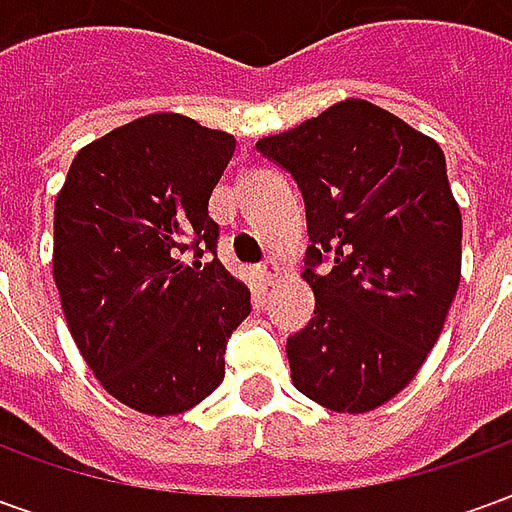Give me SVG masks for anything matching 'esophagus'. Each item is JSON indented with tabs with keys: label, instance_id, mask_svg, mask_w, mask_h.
<instances>
[{
	"label": "esophagus",
	"instance_id": "obj_1",
	"mask_svg": "<svg viewBox=\"0 0 512 512\" xmlns=\"http://www.w3.org/2000/svg\"><path fill=\"white\" fill-rule=\"evenodd\" d=\"M257 271H260V277L266 279V282H274V279L282 274V266L277 263V257H268V260H263V263H260V268H257Z\"/></svg>",
	"mask_w": 512,
	"mask_h": 512
}]
</instances>
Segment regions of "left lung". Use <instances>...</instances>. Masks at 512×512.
Instances as JSON below:
<instances>
[{
	"mask_svg": "<svg viewBox=\"0 0 512 512\" xmlns=\"http://www.w3.org/2000/svg\"><path fill=\"white\" fill-rule=\"evenodd\" d=\"M257 150L307 208L304 274L315 318L288 337L301 395L365 414L417 376L461 282V208L430 136L348 98ZM332 262L329 272H318Z\"/></svg>",
	"mask_w": 512,
	"mask_h": 512,
	"instance_id": "obj_1",
	"label": "left lung"
}]
</instances>
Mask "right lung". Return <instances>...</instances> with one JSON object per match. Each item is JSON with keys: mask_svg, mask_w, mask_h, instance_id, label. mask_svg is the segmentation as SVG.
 <instances>
[{"mask_svg": "<svg viewBox=\"0 0 512 512\" xmlns=\"http://www.w3.org/2000/svg\"><path fill=\"white\" fill-rule=\"evenodd\" d=\"M233 153V136L191 117H139L82 147L54 202L68 329L106 392L150 417L222 384L227 340L252 310L249 288L216 257L208 213ZM205 251L211 264L199 263Z\"/></svg>", "mask_w": 512, "mask_h": 512, "instance_id": "right-lung-1", "label": "right lung"}]
</instances>
